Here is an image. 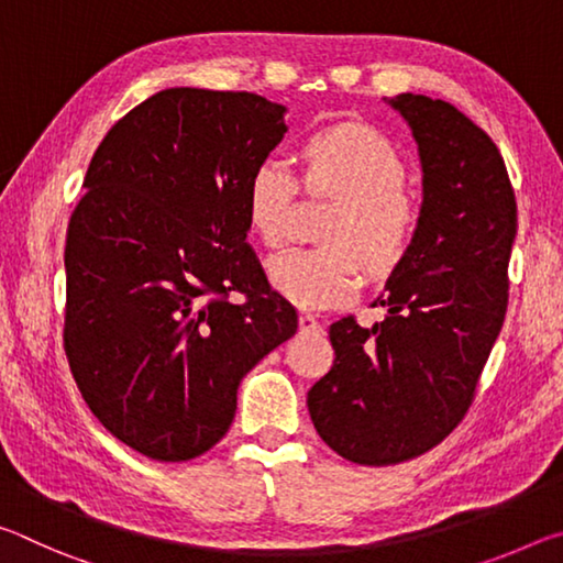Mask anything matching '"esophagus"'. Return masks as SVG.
<instances>
[{
	"label": "esophagus",
	"instance_id": "esophagus-1",
	"mask_svg": "<svg viewBox=\"0 0 563 563\" xmlns=\"http://www.w3.org/2000/svg\"><path fill=\"white\" fill-rule=\"evenodd\" d=\"M300 330L302 332H322V322L312 316V312H302L300 316Z\"/></svg>",
	"mask_w": 563,
	"mask_h": 563
}]
</instances>
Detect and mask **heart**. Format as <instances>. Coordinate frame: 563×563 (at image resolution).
Wrapping results in <instances>:
<instances>
[{
	"label": "heart",
	"instance_id": "b5f03b06",
	"mask_svg": "<svg viewBox=\"0 0 563 563\" xmlns=\"http://www.w3.org/2000/svg\"><path fill=\"white\" fill-rule=\"evenodd\" d=\"M302 186L310 196L338 198L320 225L318 247H295L271 261V278L302 308L350 300L362 268L389 278L405 268L422 233V208L405 190L407 168L393 141L362 123L330 126L300 148ZM298 176L278 158H263L245 188V218L268 247L288 241Z\"/></svg>",
	"mask_w": 563,
	"mask_h": 563
}]
</instances>
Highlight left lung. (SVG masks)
<instances>
[{"mask_svg": "<svg viewBox=\"0 0 563 563\" xmlns=\"http://www.w3.org/2000/svg\"><path fill=\"white\" fill-rule=\"evenodd\" d=\"M422 161V233L373 305L330 325L335 362L308 393L310 419L342 460L387 466L454 432L499 338L509 305L517 198L494 141L460 109L422 93L389 101Z\"/></svg>", "mask_w": 563, "mask_h": 563, "instance_id": "left-lung-1", "label": "left lung"}]
</instances>
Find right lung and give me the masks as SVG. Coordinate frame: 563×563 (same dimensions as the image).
I'll return each instance as SVG.
<instances>
[{
    "instance_id": "right-lung-1",
    "label": "right lung",
    "mask_w": 563,
    "mask_h": 563,
    "mask_svg": "<svg viewBox=\"0 0 563 563\" xmlns=\"http://www.w3.org/2000/svg\"><path fill=\"white\" fill-rule=\"evenodd\" d=\"M283 113L258 93L166 89L91 156L66 228L64 352L99 422L156 462L221 442L243 375L298 330L245 243L247 178Z\"/></svg>"
}]
</instances>
